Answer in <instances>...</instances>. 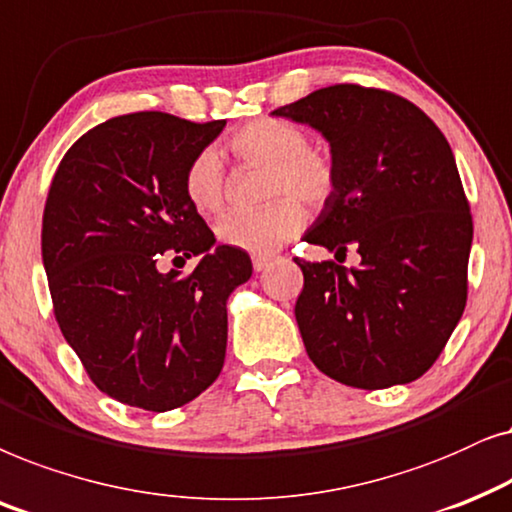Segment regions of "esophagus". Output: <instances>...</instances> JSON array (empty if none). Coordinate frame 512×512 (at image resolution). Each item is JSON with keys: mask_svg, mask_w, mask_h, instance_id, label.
Listing matches in <instances>:
<instances>
[{"mask_svg": "<svg viewBox=\"0 0 512 512\" xmlns=\"http://www.w3.org/2000/svg\"><path fill=\"white\" fill-rule=\"evenodd\" d=\"M271 262H276V255H271V252H269V255H255V257H252V269L264 271Z\"/></svg>", "mask_w": 512, "mask_h": 512, "instance_id": "obj_1", "label": "esophagus"}]
</instances>
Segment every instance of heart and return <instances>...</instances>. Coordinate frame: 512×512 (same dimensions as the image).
I'll use <instances>...</instances> for the list:
<instances>
[{"label":"heart","mask_w":512,"mask_h":512,"mask_svg":"<svg viewBox=\"0 0 512 512\" xmlns=\"http://www.w3.org/2000/svg\"><path fill=\"white\" fill-rule=\"evenodd\" d=\"M231 149L241 161L269 168L267 199L274 201L260 210H234L217 220L215 234L229 248L252 255L271 252L302 229L304 210L297 198L304 206L318 208L335 189V163L325 152L309 147L302 128L285 119H257L243 126L231 138ZM185 194L199 213L222 208L224 173L213 149H203L189 163Z\"/></svg>","instance_id":"obj_1"}]
</instances>
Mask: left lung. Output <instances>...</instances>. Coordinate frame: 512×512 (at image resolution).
<instances>
[{
    "label": "left lung",
    "mask_w": 512,
    "mask_h": 512,
    "mask_svg": "<svg viewBox=\"0 0 512 512\" xmlns=\"http://www.w3.org/2000/svg\"><path fill=\"white\" fill-rule=\"evenodd\" d=\"M330 145L337 182L306 243L360 264L297 262L295 318L313 365L353 388L410 384L435 363L466 306L473 220L452 147L400 95L337 84L278 107Z\"/></svg>",
    "instance_id": "8db88e82"
}]
</instances>
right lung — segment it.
<instances>
[{
  "label": "right lung",
  "mask_w": 512,
  "mask_h": 512,
  "mask_svg": "<svg viewBox=\"0 0 512 512\" xmlns=\"http://www.w3.org/2000/svg\"><path fill=\"white\" fill-rule=\"evenodd\" d=\"M224 126L124 114L81 135L53 175L42 257L56 320L93 384L124 405L175 410L224 365L227 299L252 262L215 245L185 194L189 163ZM166 249L204 257L189 277L161 275Z\"/></svg>",
  "instance_id": "obj_1"
}]
</instances>
